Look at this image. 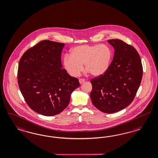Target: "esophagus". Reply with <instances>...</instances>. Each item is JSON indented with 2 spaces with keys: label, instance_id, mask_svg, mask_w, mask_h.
<instances>
[{
  "label": "esophagus",
  "instance_id": "34e87169",
  "mask_svg": "<svg viewBox=\"0 0 158 158\" xmlns=\"http://www.w3.org/2000/svg\"><path fill=\"white\" fill-rule=\"evenodd\" d=\"M79 83H80V84H81L82 83H83L84 81H85V79H80L79 80Z\"/></svg>",
  "mask_w": 158,
  "mask_h": 158
}]
</instances>
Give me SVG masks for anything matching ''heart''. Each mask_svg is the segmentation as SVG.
<instances>
[{"mask_svg":"<svg viewBox=\"0 0 158 158\" xmlns=\"http://www.w3.org/2000/svg\"><path fill=\"white\" fill-rule=\"evenodd\" d=\"M113 57V50L105 44L81 45L73 48L70 56L63 58V67L72 77H77L83 69L93 76L99 77L108 71Z\"/></svg>","mask_w":158,"mask_h":158,"instance_id":"b5f03b06","label":"heart"}]
</instances>
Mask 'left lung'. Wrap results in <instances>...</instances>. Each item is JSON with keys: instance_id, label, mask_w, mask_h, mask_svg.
Listing matches in <instances>:
<instances>
[{"instance_id": "1", "label": "left lung", "mask_w": 158, "mask_h": 158, "mask_svg": "<svg viewBox=\"0 0 158 158\" xmlns=\"http://www.w3.org/2000/svg\"><path fill=\"white\" fill-rule=\"evenodd\" d=\"M108 42L115 49L113 60L104 74L91 80L93 104L102 112L112 114L131 103L143 77V66L137 50L120 39Z\"/></svg>"}]
</instances>
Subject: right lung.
Listing matches in <instances>:
<instances>
[{
  "label": "right lung",
  "instance_id": "1",
  "mask_svg": "<svg viewBox=\"0 0 158 158\" xmlns=\"http://www.w3.org/2000/svg\"><path fill=\"white\" fill-rule=\"evenodd\" d=\"M65 44L42 40L27 50L19 60L17 78L25 102L44 116L57 115L66 108L79 80L62 69L61 56Z\"/></svg>",
  "mask_w": 158,
  "mask_h": 158
}]
</instances>
